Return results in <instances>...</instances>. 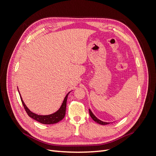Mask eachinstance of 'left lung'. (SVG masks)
Instances as JSON below:
<instances>
[{"instance_id":"obj_1","label":"left lung","mask_w":156,"mask_h":156,"mask_svg":"<svg viewBox=\"0 0 156 156\" xmlns=\"http://www.w3.org/2000/svg\"><path fill=\"white\" fill-rule=\"evenodd\" d=\"M88 110H89V114H90V116H91V118H92V119H93V120H94V121H95L96 122H97L98 124H101V125H107V124H108L112 123V122H103V121L100 120V119H98V118L93 114V112H92V111H91L90 109V108H89Z\"/></svg>"}]
</instances>
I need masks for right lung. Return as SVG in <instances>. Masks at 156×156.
I'll return each instance as SVG.
<instances>
[{
  "label": "right lung",
  "mask_w": 156,
  "mask_h": 156,
  "mask_svg": "<svg viewBox=\"0 0 156 156\" xmlns=\"http://www.w3.org/2000/svg\"><path fill=\"white\" fill-rule=\"evenodd\" d=\"M72 91L69 92L66 94V96H65L64 100H63V102L62 103V105H61V106L58 108V110H57L56 112L52 113V114H50V115H40L36 114V113L32 112L29 109V108L27 107V105H25V103H24V101H23V98L21 96L20 91H19V89H18V92H19V94H20V98H21L22 103H23V106H24V108H25V109L27 113L28 114V115H29L30 118H32V119H33L37 121V122H39L40 123L44 124H56V123H58V122H60V120H62L64 119V116H65V114H66V102H67V99H68V94Z\"/></svg>",
  "instance_id": "add662e5"
}]
</instances>
